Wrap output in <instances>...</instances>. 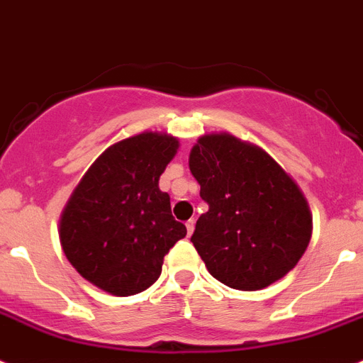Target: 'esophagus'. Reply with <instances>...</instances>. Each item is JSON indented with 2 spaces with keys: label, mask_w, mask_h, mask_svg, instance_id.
<instances>
[{
  "label": "esophagus",
  "mask_w": 363,
  "mask_h": 363,
  "mask_svg": "<svg viewBox=\"0 0 363 363\" xmlns=\"http://www.w3.org/2000/svg\"><path fill=\"white\" fill-rule=\"evenodd\" d=\"M186 230H188V237H191V233H194V230H195V220L186 222Z\"/></svg>",
  "instance_id": "esophagus-1"
}]
</instances>
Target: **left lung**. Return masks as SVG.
Returning <instances> with one entry per match:
<instances>
[{
  "mask_svg": "<svg viewBox=\"0 0 363 363\" xmlns=\"http://www.w3.org/2000/svg\"><path fill=\"white\" fill-rule=\"evenodd\" d=\"M188 164L210 206L191 242L211 277L240 291L284 279L313 233L311 210L291 175L260 146L228 132L199 137Z\"/></svg>",
  "mask_w": 363,
  "mask_h": 363,
  "instance_id": "obj_1",
  "label": "left lung"
}]
</instances>
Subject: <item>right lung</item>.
Segmentation results:
<instances>
[{
  "mask_svg": "<svg viewBox=\"0 0 363 363\" xmlns=\"http://www.w3.org/2000/svg\"><path fill=\"white\" fill-rule=\"evenodd\" d=\"M179 150L164 132H143L104 150L72 191L60 218V242L83 279L116 296L148 289L186 226L159 179Z\"/></svg>",
  "mask_w": 363,
  "mask_h": 363,
  "instance_id": "1",
  "label": "right lung"
}]
</instances>
